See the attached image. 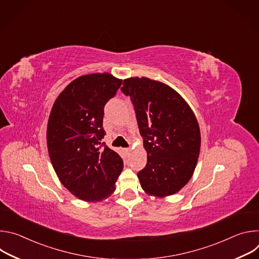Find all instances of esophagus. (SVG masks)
<instances>
[{"label": "esophagus", "instance_id": "34e87169", "mask_svg": "<svg viewBox=\"0 0 259 259\" xmlns=\"http://www.w3.org/2000/svg\"><path fill=\"white\" fill-rule=\"evenodd\" d=\"M130 152H131V149H130V147H127V149H125V153H127L128 155L130 154Z\"/></svg>", "mask_w": 259, "mask_h": 259}]
</instances>
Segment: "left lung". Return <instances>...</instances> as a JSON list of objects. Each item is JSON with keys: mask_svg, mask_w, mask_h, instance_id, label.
Segmentation results:
<instances>
[{"mask_svg": "<svg viewBox=\"0 0 259 259\" xmlns=\"http://www.w3.org/2000/svg\"><path fill=\"white\" fill-rule=\"evenodd\" d=\"M121 90L130 96L147 153L137 173L142 190L160 198L176 194L192 178L200 154L195 114L174 89L158 81L129 78Z\"/></svg>", "mask_w": 259, "mask_h": 259, "instance_id": "8db88e82", "label": "left lung"}]
</instances>
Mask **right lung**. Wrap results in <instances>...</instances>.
I'll list each match as a JSON object with an SVG mask.
<instances>
[{
    "label": "right lung",
    "mask_w": 259,
    "mask_h": 259,
    "mask_svg": "<svg viewBox=\"0 0 259 259\" xmlns=\"http://www.w3.org/2000/svg\"><path fill=\"white\" fill-rule=\"evenodd\" d=\"M121 84L108 72L79 77L51 109L47 146L52 166L63 186L83 201H102L112 195L123 170L122 158L101 142L104 105Z\"/></svg>",
    "instance_id": "add662e5"
}]
</instances>
